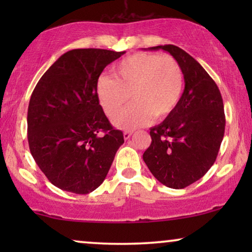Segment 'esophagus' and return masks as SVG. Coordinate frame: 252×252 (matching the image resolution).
Segmentation results:
<instances>
[{"label": "esophagus", "mask_w": 252, "mask_h": 252, "mask_svg": "<svg viewBox=\"0 0 252 252\" xmlns=\"http://www.w3.org/2000/svg\"><path fill=\"white\" fill-rule=\"evenodd\" d=\"M132 134H133L132 130H126V132H124V139L128 140L129 137L132 136Z\"/></svg>", "instance_id": "34e87169"}]
</instances>
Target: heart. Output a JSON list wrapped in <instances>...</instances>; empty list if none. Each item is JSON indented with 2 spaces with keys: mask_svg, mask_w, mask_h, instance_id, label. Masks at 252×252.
I'll return each instance as SVG.
<instances>
[{
  "mask_svg": "<svg viewBox=\"0 0 252 252\" xmlns=\"http://www.w3.org/2000/svg\"><path fill=\"white\" fill-rule=\"evenodd\" d=\"M113 78L101 77L96 84L99 104L113 118L129 100L134 104L116 117L122 129L146 126L174 112L184 92V72L170 55L137 53L124 58L112 68Z\"/></svg>",
  "mask_w": 252,
  "mask_h": 252,
  "instance_id": "b5f03b06",
  "label": "heart"
}]
</instances>
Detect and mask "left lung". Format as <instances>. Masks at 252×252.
<instances>
[{
    "instance_id": "1",
    "label": "left lung",
    "mask_w": 252,
    "mask_h": 252,
    "mask_svg": "<svg viewBox=\"0 0 252 252\" xmlns=\"http://www.w3.org/2000/svg\"><path fill=\"white\" fill-rule=\"evenodd\" d=\"M173 56L184 72L185 89L171 116L150 128L143 160L158 181L174 189L194 184L210 170L225 133L220 91L195 58L173 44L149 48Z\"/></svg>"
}]
</instances>
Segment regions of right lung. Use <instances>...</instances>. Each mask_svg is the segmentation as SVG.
<instances>
[{
  "label": "right lung",
  "mask_w": 252,
  "mask_h": 252,
  "mask_svg": "<svg viewBox=\"0 0 252 252\" xmlns=\"http://www.w3.org/2000/svg\"><path fill=\"white\" fill-rule=\"evenodd\" d=\"M125 51L73 49L62 55L37 82L27 111L31 154L51 184L88 194L108 174L123 132L106 118L96 84L106 65Z\"/></svg>",
  "instance_id": "right-lung-1"
}]
</instances>
